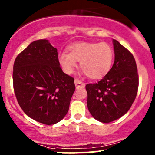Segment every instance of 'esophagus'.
Instances as JSON below:
<instances>
[{
  "instance_id": "34e87169",
  "label": "esophagus",
  "mask_w": 155,
  "mask_h": 155,
  "mask_svg": "<svg viewBox=\"0 0 155 155\" xmlns=\"http://www.w3.org/2000/svg\"><path fill=\"white\" fill-rule=\"evenodd\" d=\"M74 82H75V85H76V89H79V88H81V87L84 88V87H85V84L83 83L82 81H80L78 79H75Z\"/></svg>"
}]
</instances>
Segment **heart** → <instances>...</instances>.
<instances>
[{
    "label": "heart",
    "instance_id": "obj_1",
    "mask_svg": "<svg viewBox=\"0 0 155 155\" xmlns=\"http://www.w3.org/2000/svg\"><path fill=\"white\" fill-rule=\"evenodd\" d=\"M67 53L59 54L58 59L65 74H72L79 61L81 68L90 79H100L112 67L114 51L107 42H76L67 48Z\"/></svg>",
    "mask_w": 155,
    "mask_h": 155
}]
</instances>
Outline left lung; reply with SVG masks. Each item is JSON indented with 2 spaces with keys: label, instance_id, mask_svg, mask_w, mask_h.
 <instances>
[{
  "label": "left lung",
  "instance_id": "obj_1",
  "mask_svg": "<svg viewBox=\"0 0 155 155\" xmlns=\"http://www.w3.org/2000/svg\"><path fill=\"white\" fill-rule=\"evenodd\" d=\"M115 61L108 74L96 84L85 86L87 108L92 116L110 123L130 110L137 96L138 74L133 55L117 40H113Z\"/></svg>",
  "mask_w": 155,
  "mask_h": 155
}]
</instances>
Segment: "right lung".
Here are the masks:
<instances>
[{
    "instance_id": "add662e5",
    "label": "right lung",
    "mask_w": 155,
    "mask_h": 155,
    "mask_svg": "<svg viewBox=\"0 0 155 155\" xmlns=\"http://www.w3.org/2000/svg\"><path fill=\"white\" fill-rule=\"evenodd\" d=\"M13 86L23 112L46 125L63 119L75 91L74 79L62 71L57 49L48 40L32 42L16 57Z\"/></svg>"
}]
</instances>
